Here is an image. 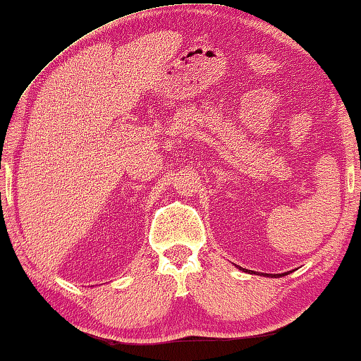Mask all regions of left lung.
Returning a JSON list of instances; mask_svg holds the SVG:
<instances>
[{
  "mask_svg": "<svg viewBox=\"0 0 361 361\" xmlns=\"http://www.w3.org/2000/svg\"><path fill=\"white\" fill-rule=\"evenodd\" d=\"M284 274H286V273H283V274H273V276L278 278V276H284Z\"/></svg>",
  "mask_w": 361,
  "mask_h": 361,
  "instance_id": "1",
  "label": "left lung"
}]
</instances>
